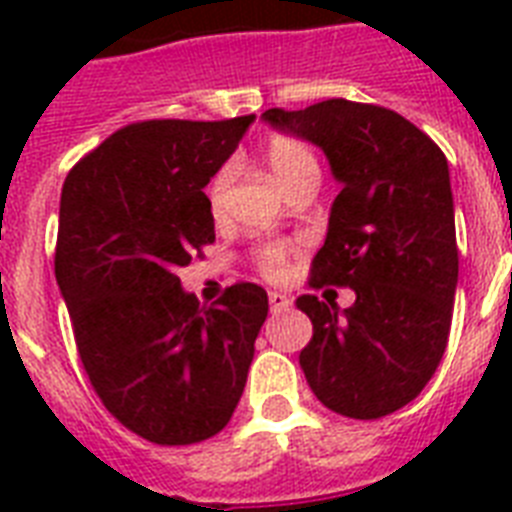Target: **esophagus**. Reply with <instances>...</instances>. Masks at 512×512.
I'll return each instance as SVG.
<instances>
[{
  "mask_svg": "<svg viewBox=\"0 0 512 512\" xmlns=\"http://www.w3.org/2000/svg\"><path fill=\"white\" fill-rule=\"evenodd\" d=\"M268 303H271V313H284L292 308V297L281 295V292H271V295H268Z\"/></svg>",
  "mask_w": 512,
  "mask_h": 512,
  "instance_id": "34e87169",
  "label": "esophagus"
}]
</instances>
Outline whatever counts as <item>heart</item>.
Masks as SVG:
<instances>
[{
	"label": "heart",
	"instance_id": "b5f03b06",
	"mask_svg": "<svg viewBox=\"0 0 512 512\" xmlns=\"http://www.w3.org/2000/svg\"><path fill=\"white\" fill-rule=\"evenodd\" d=\"M265 162L271 167L273 177L279 180L281 188H287L289 183H295L297 177L305 175V172L319 170V162H316V154L311 151L308 143L297 138H287V135H276V138L268 140L265 146ZM228 188H231V170L217 172L209 183L207 199L209 207H212V215L220 217L225 212V201H228ZM287 247L281 244H268L257 252V265L260 271L268 276V279H281L287 273Z\"/></svg>",
	"mask_w": 512,
	"mask_h": 512
}]
</instances>
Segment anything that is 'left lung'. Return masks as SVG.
<instances>
[{"label":"left lung","mask_w":512,"mask_h":512,"mask_svg":"<svg viewBox=\"0 0 512 512\" xmlns=\"http://www.w3.org/2000/svg\"><path fill=\"white\" fill-rule=\"evenodd\" d=\"M276 130L319 146L342 185L311 287H350L340 311L297 297L313 324L300 366L321 404L377 420L420 396L444 358L460 273L449 164L404 116L353 100L271 108Z\"/></svg>","instance_id":"1"}]
</instances>
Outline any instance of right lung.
<instances>
[{"instance_id":"1","label":"right lung","mask_w":512,"mask_h":512,"mask_svg":"<svg viewBox=\"0 0 512 512\" xmlns=\"http://www.w3.org/2000/svg\"><path fill=\"white\" fill-rule=\"evenodd\" d=\"M252 122L130 124L63 183L55 279L79 358L108 412L154 444L220 433L247 385L265 289L241 281L199 308L177 271L215 241L204 188Z\"/></svg>"}]
</instances>
